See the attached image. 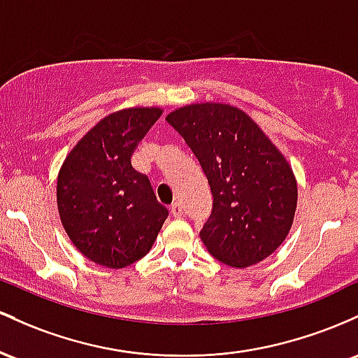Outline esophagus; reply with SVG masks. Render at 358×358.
<instances>
[{
    "label": "esophagus",
    "mask_w": 358,
    "mask_h": 358,
    "mask_svg": "<svg viewBox=\"0 0 358 358\" xmlns=\"http://www.w3.org/2000/svg\"><path fill=\"white\" fill-rule=\"evenodd\" d=\"M182 213H184L182 204L174 203V204H172V206H171V215L174 216V218H180V216H182Z\"/></svg>",
    "instance_id": "obj_1"
}]
</instances>
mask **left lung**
I'll return each instance as SVG.
<instances>
[{
  "label": "left lung",
  "mask_w": 358,
  "mask_h": 358,
  "mask_svg": "<svg viewBox=\"0 0 358 358\" xmlns=\"http://www.w3.org/2000/svg\"><path fill=\"white\" fill-rule=\"evenodd\" d=\"M199 160L213 194L201 240L230 267L262 262L286 240L298 204L291 164L243 110L192 103L166 116Z\"/></svg>",
  "instance_id": "8db88e82"
}]
</instances>
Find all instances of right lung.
Instances as JSON below:
<instances>
[{"instance_id": "obj_1", "label": "right lung", "mask_w": 358, "mask_h": 358, "mask_svg": "<svg viewBox=\"0 0 358 358\" xmlns=\"http://www.w3.org/2000/svg\"><path fill=\"white\" fill-rule=\"evenodd\" d=\"M162 108L104 116L67 154L57 176V210L74 247L91 262L123 268L150 252L169 211L147 176L131 167L138 142Z\"/></svg>"}]
</instances>
